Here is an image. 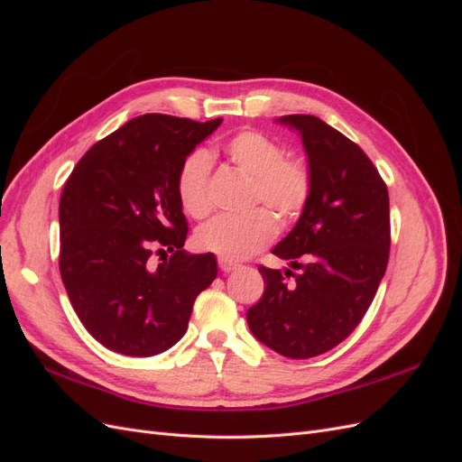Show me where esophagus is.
Instances as JSON below:
<instances>
[{"label": "esophagus", "mask_w": 462, "mask_h": 462, "mask_svg": "<svg viewBox=\"0 0 462 462\" xmlns=\"http://www.w3.org/2000/svg\"><path fill=\"white\" fill-rule=\"evenodd\" d=\"M217 263H219V268H221V272H226V273H229V272H233V270H236V262H233V260H227V258H219L217 260Z\"/></svg>", "instance_id": "obj_1"}]
</instances>
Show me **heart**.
Here are the masks:
<instances>
[{"label":"heart","mask_w":462,"mask_h":462,"mask_svg":"<svg viewBox=\"0 0 462 462\" xmlns=\"http://www.w3.org/2000/svg\"><path fill=\"white\" fill-rule=\"evenodd\" d=\"M229 162L253 179L250 204H265L282 219L302 214L312 194L310 167L300 158H287L283 146L260 131H239L223 143ZM212 156L204 148L189 152L180 162L175 190L185 212L202 219L212 209L209 200ZM277 235V221L268 209H253L246 216H217L194 233V243L219 258L241 260L270 245Z\"/></svg>","instance_id":"1"}]
</instances>
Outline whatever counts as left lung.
<instances>
[{
  "mask_svg": "<svg viewBox=\"0 0 462 462\" xmlns=\"http://www.w3.org/2000/svg\"><path fill=\"white\" fill-rule=\"evenodd\" d=\"M277 121L302 138L312 194L297 226L272 250L298 273L260 265L263 295L246 321L272 351L312 358L345 341L375 297L389 260V194L362 148L319 117Z\"/></svg>",
  "mask_w": 462,
  "mask_h": 462,
  "instance_id": "1",
  "label": "left lung"
}]
</instances>
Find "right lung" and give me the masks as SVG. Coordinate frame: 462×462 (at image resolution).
Instances as JSON below:
<instances>
[{
    "instance_id": "right-lung-1",
    "label": "right lung",
    "mask_w": 462,
    "mask_h": 462,
    "mask_svg": "<svg viewBox=\"0 0 462 462\" xmlns=\"http://www.w3.org/2000/svg\"><path fill=\"white\" fill-rule=\"evenodd\" d=\"M219 125L221 117H134L96 143L67 179L60 272L82 326L109 351L153 356L171 348L217 275L212 253H185L189 227L175 177ZM153 252L172 256L153 266Z\"/></svg>"
}]
</instances>
